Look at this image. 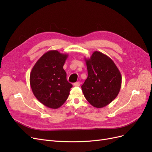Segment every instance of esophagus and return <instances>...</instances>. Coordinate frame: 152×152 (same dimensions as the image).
<instances>
[{
  "label": "esophagus",
  "instance_id": "1",
  "mask_svg": "<svg viewBox=\"0 0 152 152\" xmlns=\"http://www.w3.org/2000/svg\"><path fill=\"white\" fill-rule=\"evenodd\" d=\"M73 86L76 87H79L80 86V82H77L73 84Z\"/></svg>",
  "mask_w": 152,
  "mask_h": 152
}]
</instances>
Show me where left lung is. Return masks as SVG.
Returning a JSON list of instances; mask_svg holds the SVG:
<instances>
[{"instance_id": "8db88e82", "label": "left lung", "mask_w": 152, "mask_h": 152, "mask_svg": "<svg viewBox=\"0 0 152 152\" xmlns=\"http://www.w3.org/2000/svg\"><path fill=\"white\" fill-rule=\"evenodd\" d=\"M84 59L88 76L81 87L82 92L94 107H104L119 93L121 73L112 59L99 51H94L90 58Z\"/></svg>"}]
</instances>
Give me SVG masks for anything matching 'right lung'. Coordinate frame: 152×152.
Returning <instances> with one entry per match:
<instances>
[{
    "label": "right lung",
    "instance_id": "add662e5",
    "mask_svg": "<svg viewBox=\"0 0 152 152\" xmlns=\"http://www.w3.org/2000/svg\"><path fill=\"white\" fill-rule=\"evenodd\" d=\"M68 54L50 50L36 62L30 72L32 92L39 102L50 108H58L65 103L72 84L66 80L63 65Z\"/></svg>",
    "mask_w": 152,
    "mask_h": 152
}]
</instances>
